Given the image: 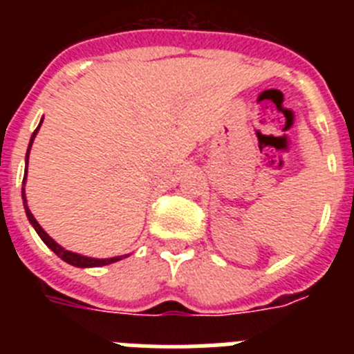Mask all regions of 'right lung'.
Returning a JSON list of instances; mask_svg holds the SVG:
<instances>
[{
  "instance_id": "1",
  "label": "right lung",
  "mask_w": 354,
  "mask_h": 354,
  "mask_svg": "<svg viewBox=\"0 0 354 354\" xmlns=\"http://www.w3.org/2000/svg\"><path fill=\"white\" fill-rule=\"evenodd\" d=\"M44 120V118H42ZM42 120H40V124H42ZM40 124L39 127L35 129V133L31 134V140H30V145H28V152H26V170H28V158H30V149H31V143H33V140H35L37 133H39L40 129ZM26 170H24V179H23V202H24V211H26V216L28 220H30V223L33 225V228L37 230V234L40 236V239L48 245V248H51L53 252L58 255V257L62 259V261H65L67 264L71 266H76V268H99V266H108V264H113V262L120 261V259L127 257V255H122V257H111V259H92V257H84V255H80V253H74L71 252V250H65L64 246H60L58 243H56L53 237L48 236V232L44 230L42 227L39 225V221L35 220V216L31 214V211L28 209L26 205V195H24V184H26Z\"/></svg>"
}]
</instances>
